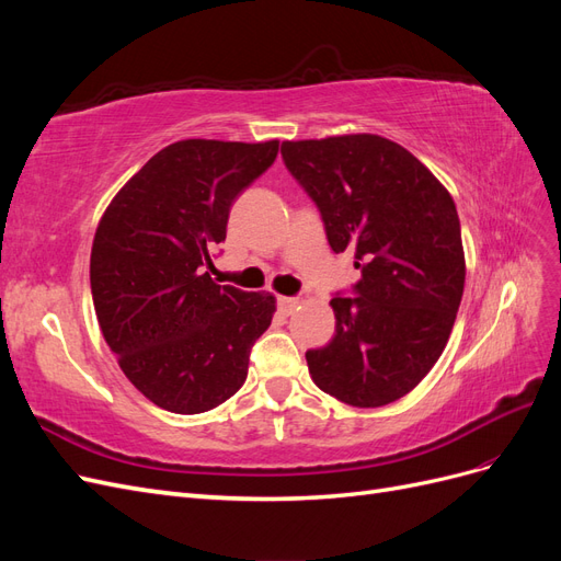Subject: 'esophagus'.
Listing matches in <instances>:
<instances>
[{
    "mask_svg": "<svg viewBox=\"0 0 561 561\" xmlns=\"http://www.w3.org/2000/svg\"><path fill=\"white\" fill-rule=\"evenodd\" d=\"M299 307V299L297 297H278V309L283 313H293Z\"/></svg>",
    "mask_w": 561,
    "mask_h": 561,
    "instance_id": "esophagus-1",
    "label": "esophagus"
}]
</instances>
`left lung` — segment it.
I'll return each instance as SVG.
<instances>
[{
    "label": "left lung",
    "mask_w": 561,
    "mask_h": 561,
    "mask_svg": "<svg viewBox=\"0 0 561 561\" xmlns=\"http://www.w3.org/2000/svg\"><path fill=\"white\" fill-rule=\"evenodd\" d=\"M283 161L316 201L334 252H353L358 297H332V342L307 351L313 383L353 407L410 393L443 355L463 297L451 194L402 145L353 133L285 140Z\"/></svg>",
    "instance_id": "1"
}]
</instances>
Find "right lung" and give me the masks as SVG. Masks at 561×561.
Instances as JSON below:
<instances>
[{"label": "right lung", "instance_id": "1", "mask_svg": "<svg viewBox=\"0 0 561 561\" xmlns=\"http://www.w3.org/2000/svg\"><path fill=\"white\" fill-rule=\"evenodd\" d=\"M278 154V140H180L116 192L95 229L91 293L128 381L161 410L201 414L248 377L276 297L210 278L231 203Z\"/></svg>", "mask_w": 561, "mask_h": 561}]
</instances>
